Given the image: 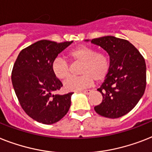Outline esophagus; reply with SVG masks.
I'll return each instance as SVG.
<instances>
[{"label": "esophagus", "instance_id": "1", "mask_svg": "<svg viewBox=\"0 0 152 152\" xmlns=\"http://www.w3.org/2000/svg\"><path fill=\"white\" fill-rule=\"evenodd\" d=\"M82 92L83 94H90L91 93V91H90V90H86V91H83Z\"/></svg>", "mask_w": 152, "mask_h": 152}]
</instances>
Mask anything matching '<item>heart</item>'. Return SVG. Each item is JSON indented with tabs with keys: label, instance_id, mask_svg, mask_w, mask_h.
I'll use <instances>...</instances> for the list:
<instances>
[{
	"label": "heart",
	"instance_id": "1",
	"mask_svg": "<svg viewBox=\"0 0 152 152\" xmlns=\"http://www.w3.org/2000/svg\"><path fill=\"white\" fill-rule=\"evenodd\" d=\"M68 57L73 64L81 65L79 69L80 76L69 79L64 83L65 91H80L91 86L94 80L102 82L110 72L111 58L105 50H97L93 47L80 45L71 49ZM51 70L54 76L60 80H65L71 74L69 65L62 58H57L53 61Z\"/></svg>",
	"mask_w": 152,
	"mask_h": 152
}]
</instances>
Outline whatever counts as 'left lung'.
Listing matches in <instances>:
<instances>
[{"label":"left lung","instance_id":"left-lung-1","mask_svg":"<svg viewBox=\"0 0 152 152\" xmlns=\"http://www.w3.org/2000/svg\"><path fill=\"white\" fill-rule=\"evenodd\" d=\"M91 43L109 54L111 69L97 91L102 102L94 107L97 114L116 119L127 114L142 97L146 88V64L139 50L128 40L112 36L96 38Z\"/></svg>","mask_w":152,"mask_h":152}]
</instances>
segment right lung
Here are the masks:
<instances>
[{
  "label": "right lung",
  "instance_id": "add662e5",
  "mask_svg": "<svg viewBox=\"0 0 152 152\" xmlns=\"http://www.w3.org/2000/svg\"><path fill=\"white\" fill-rule=\"evenodd\" d=\"M72 43L39 40L23 49L16 58L12 72L15 92L24 112L39 123H57L69 109L72 92L54 94L62 83L54 76L51 65Z\"/></svg>",
  "mask_w": 152,
  "mask_h": 152
}]
</instances>
